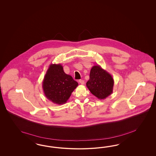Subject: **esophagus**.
<instances>
[{
  "instance_id": "esophagus-1",
  "label": "esophagus",
  "mask_w": 156,
  "mask_h": 156,
  "mask_svg": "<svg viewBox=\"0 0 156 156\" xmlns=\"http://www.w3.org/2000/svg\"><path fill=\"white\" fill-rule=\"evenodd\" d=\"M79 82L80 83L81 85H84L85 84V81L83 80H79Z\"/></svg>"
}]
</instances>
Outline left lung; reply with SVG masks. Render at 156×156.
Segmentation results:
<instances>
[{"mask_svg": "<svg viewBox=\"0 0 156 156\" xmlns=\"http://www.w3.org/2000/svg\"><path fill=\"white\" fill-rule=\"evenodd\" d=\"M86 86L92 94L99 99H104L113 93L114 80L112 75L101 66L92 67L90 78Z\"/></svg>", "mask_w": 156, "mask_h": 156, "instance_id": "8db88e82", "label": "left lung"}]
</instances>
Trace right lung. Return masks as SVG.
I'll return each mask as SVG.
<instances>
[{
	"label": "right lung",
	"mask_w": 156,
	"mask_h": 156,
	"mask_svg": "<svg viewBox=\"0 0 156 156\" xmlns=\"http://www.w3.org/2000/svg\"><path fill=\"white\" fill-rule=\"evenodd\" d=\"M78 83L64 72L61 64H51L44 76L42 88L44 95L54 104L67 102Z\"/></svg>",
	"instance_id": "obj_1"
}]
</instances>
